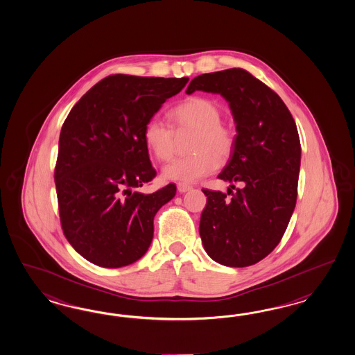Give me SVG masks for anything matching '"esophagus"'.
Here are the masks:
<instances>
[{
    "mask_svg": "<svg viewBox=\"0 0 355 355\" xmlns=\"http://www.w3.org/2000/svg\"><path fill=\"white\" fill-rule=\"evenodd\" d=\"M177 189H178L180 193H183L190 191L193 187H191L190 184H186V183H178V184H177Z\"/></svg>",
    "mask_w": 355,
    "mask_h": 355,
    "instance_id": "34e87169",
    "label": "esophagus"
}]
</instances>
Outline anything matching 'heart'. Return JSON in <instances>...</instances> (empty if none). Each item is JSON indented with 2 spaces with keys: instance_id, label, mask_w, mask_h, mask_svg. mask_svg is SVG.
I'll list each match as a JSON object with an SVG mask.
<instances>
[{
  "instance_id": "heart-1",
  "label": "heart",
  "mask_w": 355,
  "mask_h": 355,
  "mask_svg": "<svg viewBox=\"0 0 355 355\" xmlns=\"http://www.w3.org/2000/svg\"><path fill=\"white\" fill-rule=\"evenodd\" d=\"M171 114L178 131H195L190 146L193 153L165 165L162 175L177 182H198L215 172L220 166V158L225 160L232 155L236 134L221 122V107L211 98L191 97L174 107ZM143 139L157 160L168 162L172 157L175 131L162 117L155 116L146 122Z\"/></svg>"
}]
</instances>
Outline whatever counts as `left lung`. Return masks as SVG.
Returning <instances> with one entry per match:
<instances>
[{"mask_svg":"<svg viewBox=\"0 0 355 355\" xmlns=\"http://www.w3.org/2000/svg\"><path fill=\"white\" fill-rule=\"evenodd\" d=\"M225 98L236 122V146L218 174L242 189L203 190L199 233L205 252L226 267H248L270 254L297 203L301 141L289 109L276 92L243 69L193 78L186 92ZM230 194V197L227 195Z\"/></svg>","mask_w":355,"mask_h":355,"instance_id":"8db88e82","label":"left lung"}]
</instances>
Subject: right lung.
Here are the masks:
<instances>
[{
	"label": "right lung",
	"instance_id": "add662e5",
	"mask_svg": "<svg viewBox=\"0 0 355 355\" xmlns=\"http://www.w3.org/2000/svg\"><path fill=\"white\" fill-rule=\"evenodd\" d=\"M189 78L117 74L87 91L64 119L54 182L64 234L83 258L104 268L139 260L153 238V217L174 183L139 187L156 175L143 129Z\"/></svg>",
	"mask_w": 355,
	"mask_h": 355
}]
</instances>
